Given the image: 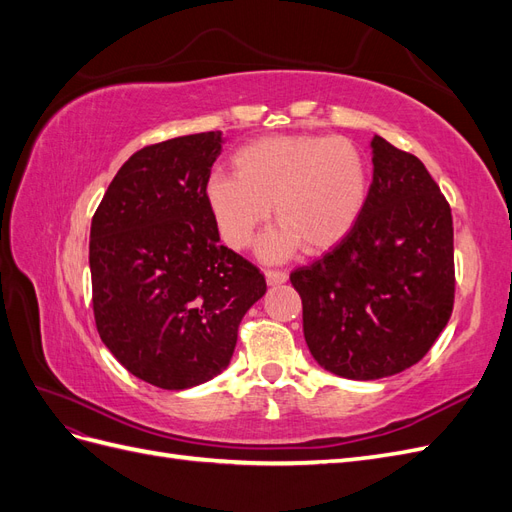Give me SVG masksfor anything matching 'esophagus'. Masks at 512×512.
Listing matches in <instances>:
<instances>
[{"instance_id": "obj_1", "label": "esophagus", "mask_w": 512, "mask_h": 512, "mask_svg": "<svg viewBox=\"0 0 512 512\" xmlns=\"http://www.w3.org/2000/svg\"><path fill=\"white\" fill-rule=\"evenodd\" d=\"M265 280L269 286H280L288 280V273L280 271V269H269V271H265Z\"/></svg>"}]
</instances>
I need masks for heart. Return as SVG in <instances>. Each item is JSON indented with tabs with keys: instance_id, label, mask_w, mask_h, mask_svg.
Listing matches in <instances>:
<instances>
[{
	"instance_id": "obj_1",
	"label": "heart",
	"mask_w": 512,
	"mask_h": 512,
	"mask_svg": "<svg viewBox=\"0 0 512 512\" xmlns=\"http://www.w3.org/2000/svg\"><path fill=\"white\" fill-rule=\"evenodd\" d=\"M235 173H213L205 200L222 239L245 247L273 215L280 226L262 237L258 254L288 258L305 245L327 252L361 220L369 198L363 151L344 136L277 134L243 145Z\"/></svg>"
}]
</instances>
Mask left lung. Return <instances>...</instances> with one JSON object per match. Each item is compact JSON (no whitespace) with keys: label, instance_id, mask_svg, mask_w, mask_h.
<instances>
[{"label":"left lung","instance_id":"8db88e82","mask_svg":"<svg viewBox=\"0 0 512 512\" xmlns=\"http://www.w3.org/2000/svg\"><path fill=\"white\" fill-rule=\"evenodd\" d=\"M361 220L333 252L290 275L314 361L348 380L418 363L453 312V215L425 164L382 136Z\"/></svg>","mask_w":512,"mask_h":512}]
</instances>
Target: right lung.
I'll list each match as a JSON object with an SVG mask.
<instances>
[{
	"label": "right lung",
	"mask_w": 512,
	"mask_h": 512,
	"mask_svg": "<svg viewBox=\"0 0 512 512\" xmlns=\"http://www.w3.org/2000/svg\"><path fill=\"white\" fill-rule=\"evenodd\" d=\"M222 145V132H200L136 151L91 220L98 333L132 376L166 391L222 374L241 318L267 292L220 243L205 200Z\"/></svg>",
	"instance_id": "add662e5"
}]
</instances>
